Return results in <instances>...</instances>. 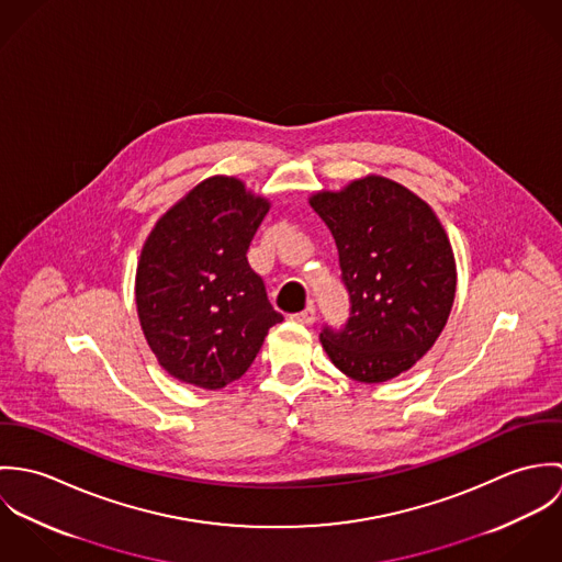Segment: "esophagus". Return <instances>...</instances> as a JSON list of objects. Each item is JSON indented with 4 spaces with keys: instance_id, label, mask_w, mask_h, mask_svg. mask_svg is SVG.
<instances>
[{
    "instance_id": "esophagus-1",
    "label": "esophagus",
    "mask_w": 562,
    "mask_h": 562,
    "mask_svg": "<svg viewBox=\"0 0 562 562\" xmlns=\"http://www.w3.org/2000/svg\"><path fill=\"white\" fill-rule=\"evenodd\" d=\"M292 321L301 322V324H314V322H316V307H314V305H307L303 312L294 314Z\"/></svg>"
}]
</instances>
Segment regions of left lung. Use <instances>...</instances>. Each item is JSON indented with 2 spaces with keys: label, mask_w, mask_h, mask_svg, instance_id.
<instances>
[{
  "label": "left lung",
  "mask_w": 562,
  "mask_h": 562,
  "mask_svg": "<svg viewBox=\"0 0 562 562\" xmlns=\"http://www.w3.org/2000/svg\"><path fill=\"white\" fill-rule=\"evenodd\" d=\"M310 203L335 238L350 303L339 328L322 326V346L346 376L390 381L432 348L448 322L457 292L452 246L432 210L385 177Z\"/></svg>",
  "instance_id": "left-lung-1"
}]
</instances>
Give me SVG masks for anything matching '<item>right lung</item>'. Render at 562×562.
Wrapping results in <instances>:
<instances>
[{
  "mask_svg": "<svg viewBox=\"0 0 562 562\" xmlns=\"http://www.w3.org/2000/svg\"><path fill=\"white\" fill-rule=\"evenodd\" d=\"M268 212L234 177H212L168 210L140 252L136 305L161 368L221 390L255 361L283 316L246 250Z\"/></svg>",
  "mask_w": 562,
  "mask_h": 562,
  "instance_id": "right-lung-1",
  "label": "right lung"
}]
</instances>
